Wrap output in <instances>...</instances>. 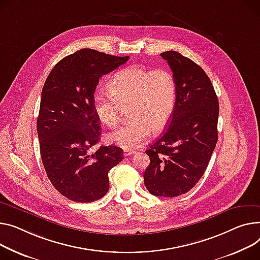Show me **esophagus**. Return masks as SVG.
Returning <instances> with one entry per match:
<instances>
[{
    "instance_id": "obj_1",
    "label": "esophagus",
    "mask_w": 260,
    "mask_h": 260,
    "mask_svg": "<svg viewBox=\"0 0 260 260\" xmlns=\"http://www.w3.org/2000/svg\"><path fill=\"white\" fill-rule=\"evenodd\" d=\"M136 151L135 150H128V149H124V151H123V155L124 157H128V155H132V154H134Z\"/></svg>"
}]
</instances>
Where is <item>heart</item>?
I'll use <instances>...</instances> for the list:
<instances>
[{
  "instance_id": "heart-1",
  "label": "heart",
  "mask_w": 260,
  "mask_h": 260,
  "mask_svg": "<svg viewBox=\"0 0 260 260\" xmlns=\"http://www.w3.org/2000/svg\"><path fill=\"white\" fill-rule=\"evenodd\" d=\"M108 90L110 95H94L93 110L103 125L115 127L128 109L129 122L108 135L110 143L123 149L143 144L151 129L162 132L174 115L177 81L165 68L122 69L109 81Z\"/></svg>"
}]
</instances>
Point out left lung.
<instances>
[{
  "label": "left lung",
  "mask_w": 260,
  "mask_h": 260,
  "mask_svg": "<svg viewBox=\"0 0 260 260\" xmlns=\"http://www.w3.org/2000/svg\"><path fill=\"white\" fill-rule=\"evenodd\" d=\"M177 81L174 115L163 136L145 151L144 184L157 197L175 198L203 177L217 142L218 99L203 69L177 51L161 53Z\"/></svg>",
  "instance_id": "left-lung-1"
}]
</instances>
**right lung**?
Listing matches in <instances>:
<instances>
[{
  "mask_svg": "<svg viewBox=\"0 0 260 260\" xmlns=\"http://www.w3.org/2000/svg\"><path fill=\"white\" fill-rule=\"evenodd\" d=\"M129 56L81 49L59 60L47 77L38 118L41 157L52 185L67 199L91 203L109 191V171L122 161L121 148L100 146L101 126L93 97L101 76Z\"/></svg>",
  "mask_w": 260,
  "mask_h": 260,
  "instance_id": "add662e5",
  "label": "right lung"
}]
</instances>
